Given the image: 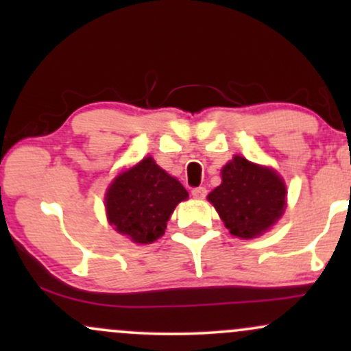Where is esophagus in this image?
Instances as JSON below:
<instances>
[{"instance_id": "obj_1", "label": "esophagus", "mask_w": 351, "mask_h": 351, "mask_svg": "<svg viewBox=\"0 0 351 351\" xmlns=\"http://www.w3.org/2000/svg\"><path fill=\"white\" fill-rule=\"evenodd\" d=\"M191 195H193V198H196V199H203L204 196L208 195V189L204 188V186L193 188V189H191Z\"/></svg>"}]
</instances>
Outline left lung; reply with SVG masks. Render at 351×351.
I'll use <instances>...</instances> for the list:
<instances>
[{
    "label": "left lung",
    "instance_id": "left-lung-1",
    "mask_svg": "<svg viewBox=\"0 0 351 351\" xmlns=\"http://www.w3.org/2000/svg\"><path fill=\"white\" fill-rule=\"evenodd\" d=\"M221 175L223 183L209 193L208 199L232 236L251 239L282 216L285 184L271 168L257 167L236 155Z\"/></svg>",
    "mask_w": 351,
    "mask_h": 351
}]
</instances>
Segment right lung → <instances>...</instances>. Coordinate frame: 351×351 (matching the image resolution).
<instances>
[{"mask_svg":"<svg viewBox=\"0 0 351 351\" xmlns=\"http://www.w3.org/2000/svg\"><path fill=\"white\" fill-rule=\"evenodd\" d=\"M188 191L150 156L115 178L107 191L108 223L134 243L150 244L165 234L167 223Z\"/></svg>","mask_w":351,"mask_h":351,"instance_id":"right-lung-1","label":"right lung"}]
</instances>
